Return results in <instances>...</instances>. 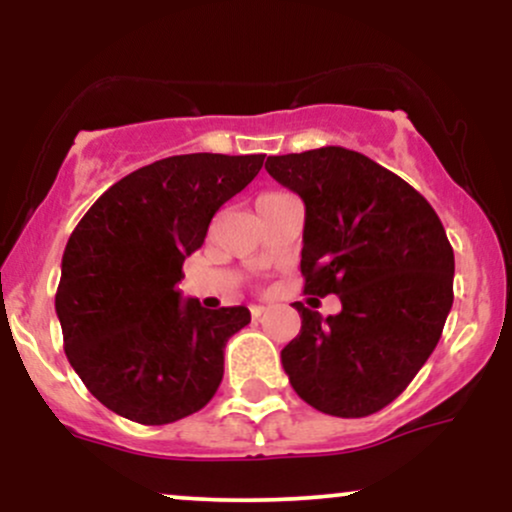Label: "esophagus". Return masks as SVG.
<instances>
[{
  "label": "esophagus",
  "mask_w": 512,
  "mask_h": 512,
  "mask_svg": "<svg viewBox=\"0 0 512 512\" xmlns=\"http://www.w3.org/2000/svg\"><path fill=\"white\" fill-rule=\"evenodd\" d=\"M250 315H252V320H260V317L264 315V308H262V305H252Z\"/></svg>",
  "instance_id": "esophagus-1"
}]
</instances>
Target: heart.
I'll return each mask as SVG.
<instances>
[{"label": "heart", "mask_w": 512, "mask_h": 512, "mask_svg": "<svg viewBox=\"0 0 512 512\" xmlns=\"http://www.w3.org/2000/svg\"><path fill=\"white\" fill-rule=\"evenodd\" d=\"M276 195H281V192H264V195H260V197H257V202H260V199H269V197H276Z\"/></svg>", "instance_id": "b5f03b06"}]
</instances>
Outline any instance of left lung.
<instances>
[{
	"label": "left lung",
	"instance_id": "left-lung-1",
	"mask_svg": "<svg viewBox=\"0 0 512 512\" xmlns=\"http://www.w3.org/2000/svg\"><path fill=\"white\" fill-rule=\"evenodd\" d=\"M305 204V293H337L342 313L296 303L301 334L281 349L296 395L322 414L361 419L407 390L452 308L455 255L409 182L342 146L269 156Z\"/></svg>",
	"mask_w": 512,
	"mask_h": 512
}]
</instances>
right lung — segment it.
Listing matches in <instances>:
<instances>
[{
	"instance_id": "1",
	"label": "right lung",
	"mask_w": 512,
	"mask_h": 512,
	"mask_svg": "<svg viewBox=\"0 0 512 512\" xmlns=\"http://www.w3.org/2000/svg\"><path fill=\"white\" fill-rule=\"evenodd\" d=\"M264 154L170 156L96 199L62 255L55 310L64 354L98 402L144 426L195 414L219 390L223 349L250 322L245 305L182 301V262Z\"/></svg>"
}]
</instances>
